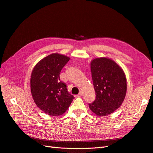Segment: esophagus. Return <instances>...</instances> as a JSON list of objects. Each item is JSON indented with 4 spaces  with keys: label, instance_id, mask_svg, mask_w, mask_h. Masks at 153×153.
<instances>
[{
    "label": "esophagus",
    "instance_id": "obj_1",
    "mask_svg": "<svg viewBox=\"0 0 153 153\" xmlns=\"http://www.w3.org/2000/svg\"><path fill=\"white\" fill-rule=\"evenodd\" d=\"M82 95H83V93H82V92H80L78 94H77V97H82Z\"/></svg>",
    "mask_w": 153,
    "mask_h": 153
}]
</instances>
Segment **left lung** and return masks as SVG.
Listing matches in <instances>:
<instances>
[{
	"label": "left lung",
	"mask_w": 153,
	"mask_h": 153,
	"mask_svg": "<svg viewBox=\"0 0 153 153\" xmlns=\"http://www.w3.org/2000/svg\"><path fill=\"white\" fill-rule=\"evenodd\" d=\"M91 77L96 99L89 108L98 116H106L118 109L126 97L127 80L125 73L114 61L97 58L91 62Z\"/></svg>",
	"instance_id": "left-lung-1"
}]
</instances>
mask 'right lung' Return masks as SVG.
Here are the masks:
<instances>
[{
    "instance_id": "add662e5",
    "label": "right lung",
    "mask_w": 153,
    "mask_h": 153,
    "mask_svg": "<svg viewBox=\"0 0 153 153\" xmlns=\"http://www.w3.org/2000/svg\"><path fill=\"white\" fill-rule=\"evenodd\" d=\"M69 59L63 55L51 54L39 61L32 71L33 98L38 108L48 115H62L74 98L68 91L66 84L60 80L61 70Z\"/></svg>"
}]
</instances>
